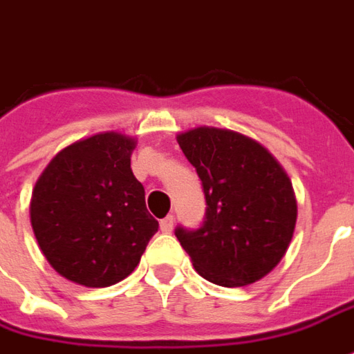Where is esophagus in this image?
<instances>
[{"label": "esophagus", "mask_w": 354, "mask_h": 354, "mask_svg": "<svg viewBox=\"0 0 354 354\" xmlns=\"http://www.w3.org/2000/svg\"><path fill=\"white\" fill-rule=\"evenodd\" d=\"M172 228H174V216L172 214H169V216H165V218L160 220V232L162 234H170Z\"/></svg>", "instance_id": "obj_1"}]
</instances>
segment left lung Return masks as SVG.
<instances>
[{
	"label": "left lung",
	"mask_w": 354,
	"mask_h": 354,
	"mask_svg": "<svg viewBox=\"0 0 354 354\" xmlns=\"http://www.w3.org/2000/svg\"><path fill=\"white\" fill-rule=\"evenodd\" d=\"M201 180L205 218L174 230L205 280L237 288L280 263L293 237L297 203L288 174L261 143L232 130L201 126L178 136Z\"/></svg>",
	"instance_id": "8db88e82"
}]
</instances>
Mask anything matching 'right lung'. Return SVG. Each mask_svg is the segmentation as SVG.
<instances>
[{"mask_svg": "<svg viewBox=\"0 0 354 354\" xmlns=\"http://www.w3.org/2000/svg\"><path fill=\"white\" fill-rule=\"evenodd\" d=\"M134 147L117 132L91 136L57 153L36 182L32 228L66 280L86 288L124 280L159 230L130 169Z\"/></svg>", "mask_w": 354, "mask_h": 354, "instance_id": "right-lung-1", "label": "right lung"}]
</instances>
